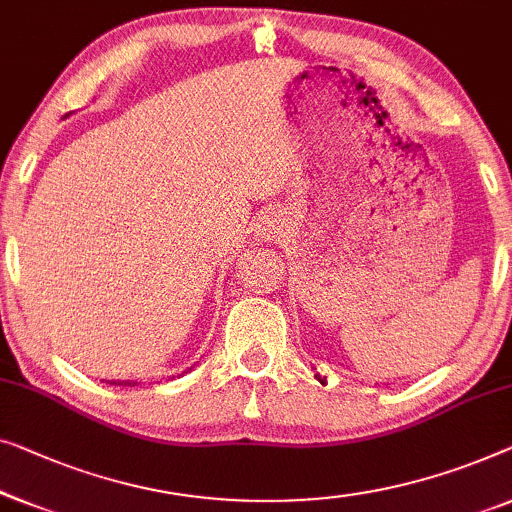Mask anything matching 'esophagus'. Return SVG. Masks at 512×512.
I'll use <instances>...</instances> for the list:
<instances>
[{"instance_id":"obj_1","label":"esophagus","mask_w":512,"mask_h":512,"mask_svg":"<svg viewBox=\"0 0 512 512\" xmlns=\"http://www.w3.org/2000/svg\"><path fill=\"white\" fill-rule=\"evenodd\" d=\"M281 231H284V217H281L279 212H268L263 214L261 219L256 221V238L261 242H270L277 238V235H281Z\"/></svg>"}]
</instances>
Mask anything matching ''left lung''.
Returning a JSON list of instances; mask_svg holds the SVG:
<instances>
[{
  "mask_svg": "<svg viewBox=\"0 0 512 512\" xmlns=\"http://www.w3.org/2000/svg\"><path fill=\"white\" fill-rule=\"evenodd\" d=\"M321 383H323V381H321Z\"/></svg>",
  "mask_w": 512,
  "mask_h": 512,
  "instance_id": "left-lung-1",
  "label": "left lung"
}]
</instances>
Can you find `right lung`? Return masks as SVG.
<instances>
[{"instance_id": "1", "label": "right lung", "mask_w": 512, "mask_h": 512, "mask_svg": "<svg viewBox=\"0 0 512 512\" xmlns=\"http://www.w3.org/2000/svg\"><path fill=\"white\" fill-rule=\"evenodd\" d=\"M110 385H136V381H110Z\"/></svg>"}]
</instances>
